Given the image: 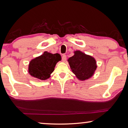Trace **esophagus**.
I'll return each instance as SVG.
<instances>
[{"label":"esophagus","mask_w":128,"mask_h":128,"mask_svg":"<svg viewBox=\"0 0 128 128\" xmlns=\"http://www.w3.org/2000/svg\"><path fill=\"white\" fill-rule=\"evenodd\" d=\"M66 59H67V57H66V55H63V56L62 57V60L64 61V62H65L66 60Z\"/></svg>","instance_id":"34e87169"}]
</instances>
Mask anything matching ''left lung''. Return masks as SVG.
<instances>
[{
  "label": "left lung",
  "mask_w": 128,
  "mask_h": 128,
  "mask_svg": "<svg viewBox=\"0 0 128 128\" xmlns=\"http://www.w3.org/2000/svg\"><path fill=\"white\" fill-rule=\"evenodd\" d=\"M74 54L68 60L72 72L80 80L88 79L97 68L95 60L80 51H76Z\"/></svg>",
  "instance_id": "1"
}]
</instances>
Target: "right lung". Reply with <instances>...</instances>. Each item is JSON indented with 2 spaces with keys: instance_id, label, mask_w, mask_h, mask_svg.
<instances>
[{
  "instance_id": "1",
  "label": "right lung",
  "mask_w": 128,
  "mask_h": 128,
  "mask_svg": "<svg viewBox=\"0 0 128 128\" xmlns=\"http://www.w3.org/2000/svg\"><path fill=\"white\" fill-rule=\"evenodd\" d=\"M60 60L61 56L59 54H52L44 52L41 56L30 61L29 66V73L32 76L42 80L48 78L54 70L55 64Z\"/></svg>"
}]
</instances>
